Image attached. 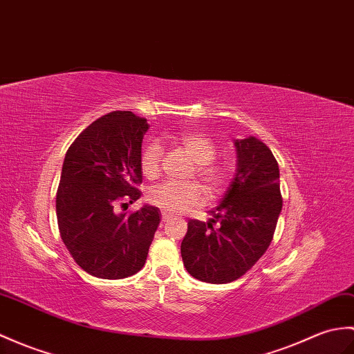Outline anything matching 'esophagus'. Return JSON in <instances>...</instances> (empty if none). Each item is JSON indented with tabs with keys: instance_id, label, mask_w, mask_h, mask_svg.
<instances>
[{
	"instance_id": "1",
	"label": "esophagus",
	"mask_w": 354,
	"mask_h": 354,
	"mask_svg": "<svg viewBox=\"0 0 354 354\" xmlns=\"http://www.w3.org/2000/svg\"><path fill=\"white\" fill-rule=\"evenodd\" d=\"M161 220H162V221H167V220H169V214H167V212H164V211L161 212Z\"/></svg>"
}]
</instances>
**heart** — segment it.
Returning <instances> with one entry per match:
<instances>
[{"label": "heart", "mask_w": 354, "mask_h": 354, "mask_svg": "<svg viewBox=\"0 0 354 354\" xmlns=\"http://www.w3.org/2000/svg\"><path fill=\"white\" fill-rule=\"evenodd\" d=\"M179 145L190 153L196 161V176L199 178L208 194L216 199L223 193L229 180V171L225 164L216 161L217 146L211 137L187 131L178 136ZM162 149L160 143L151 142L143 146L140 153V167L146 178H157L161 170ZM147 201L153 207L169 214H184V212L201 208L207 202V193L196 183L178 184L167 180L147 192Z\"/></svg>", "instance_id": "heart-1"}]
</instances>
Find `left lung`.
Listing matches in <instances>:
<instances>
[{
    "mask_svg": "<svg viewBox=\"0 0 354 354\" xmlns=\"http://www.w3.org/2000/svg\"><path fill=\"white\" fill-rule=\"evenodd\" d=\"M236 174L211 218L188 221L180 257L188 273L208 283L241 277L273 240L282 194L273 153L257 137L234 142Z\"/></svg>",
    "mask_w": 354,
    "mask_h": 354,
    "instance_id": "obj_1",
    "label": "left lung"
}]
</instances>
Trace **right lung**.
Masks as SVG:
<instances>
[{"label": "right lung", "mask_w": 354, "mask_h": 354, "mask_svg": "<svg viewBox=\"0 0 354 354\" xmlns=\"http://www.w3.org/2000/svg\"><path fill=\"white\" fill-rule=\"evenodd\" d=\"M149 129L131 111L95 120L69 146L55 197L62 240L73 261L100 279H123L143 268L160 225L157 207L116 214L142 192L140 153Z\"/></svg>", "instance_id": "obj_1"}]
</instances>
